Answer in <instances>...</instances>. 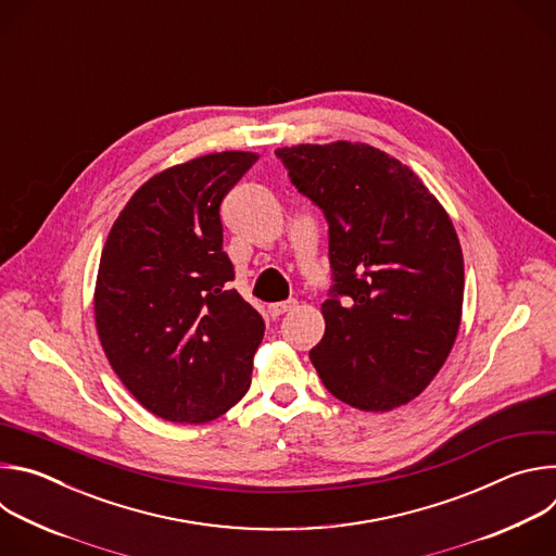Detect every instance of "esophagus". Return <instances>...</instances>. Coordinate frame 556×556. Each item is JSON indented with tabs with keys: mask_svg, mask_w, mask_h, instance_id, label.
<instances>
[{
	"mask_svg": "<svg viewBox=\"0 0 556 556\" xmlns=\"http://www.w3.org/2000/svg\"><path fill=\"white\" fill-rule=\"evenodd\" d=\"M294 305H296L294 299H290V301H279V303H270V305H268V314L273 316V319H279L281 314H286V312L292 309Z\"/></svg>",
	"mask_w": 556,
	"mask_h": 556,
	"instance_id": "1",
	"label": "esophagus"
}]
</instances>
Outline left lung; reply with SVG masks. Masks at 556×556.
<instances>
[{"mask_svg":"<svg viewBox=\"0 0 556 556\" xmlns=\"http://www.w3.org/2000/svg\"><path fill=\"white\" fill-rule=\"evenodd\" d=\"M275 153L330 224L334 286L312 365L354 409L412 403L442 369L462 324L464 257L448 213L407 165L367 142Z\"/></svg>","mask_w":556,"mask_h":556,"instance_id":"1","label":"left lung"}]
</instances>
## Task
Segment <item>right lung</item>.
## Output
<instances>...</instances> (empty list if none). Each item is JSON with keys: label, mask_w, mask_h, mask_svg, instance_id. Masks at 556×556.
Masks as SVG:
<instances>
[{"label": "right lung", "mask_w": 556, "mask_h": 556, "mask_svg": "<svg viewBox=\"0 0 556 556\" xmlns=\"http://www.w3.org/2000/svg\"><path fill=\"white\" fill-rule=\"evenodd\" d=\"M260 153L219 151L151 176L101 253L94 321L103 352L153 416L202 425L240 403L264 319L228 290L219 204Z\"/></svg>", "instance_id": "add662e5"}]
</instances>
